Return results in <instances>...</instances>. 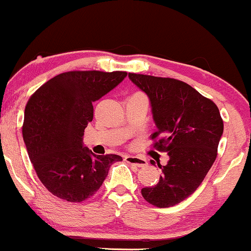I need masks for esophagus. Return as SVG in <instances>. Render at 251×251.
<instances>
[{
  "label": "esophagus",
  "mask_w": 251,
  "mask_h": 251,
  "mask_svg": "<svg viewBox=\"0 0 251 251\" xmlns=\"http://www.w3.org/2000/svg\"><path fill=\"white\" fill-rule=\"evenodd\" d=\"M125 160L126 162L129 165H134L137 166L139 168H143V167H146L147 165H149V162H147V160H145L143 158H140V156H134V155H125Z\"/></svg>",
  "instance_id": "esophagus-1"
}]
</instances>
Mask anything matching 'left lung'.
Here are the masks:
<instances>
[{"label":"left lung","mask_w":251,"mask_h":251,"mask_svg":"<svg viewBox=\"0 0 251 251\" xmlns=\"http://www.w3.org/2000/svg\"><path fill=\"white\" fill-rule=\"evenodd\" d=\"M129 79L149 96L156 132L153 147L170 155L159 182L141 189L153 206L180 203L201 185L217 155L223 120L215 102L191 85L174 78L128 74Z\"/></svg>","instance_id":"1"}]
</instances>
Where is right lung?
Returning <instances> with one entry per match:
<instances>
[{
  "mask_svg": "<svg viewBox=\"0 0 251 251\" xmlns=\"http://www.w3.org/2000/svg\"><path fill=\"white\" fill-rule=\"evenodd\" d=\"M127 76L125 71H69L51 78L30 97L23 140L38 179L57 198L81 202L100 188L116 154L96 155L83 146L93 102Z\"/></svg>",
  "mask_w": 251,
  "mask_h": 251,
  "instance_id": "1",
  "label": "right lung"
}]
</instances>
